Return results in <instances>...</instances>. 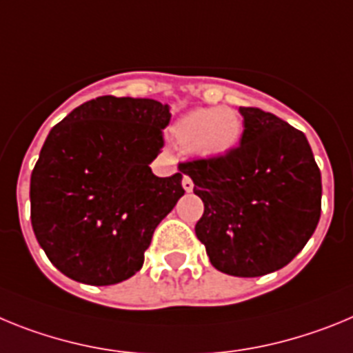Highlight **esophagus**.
I'll use <instances>...</instances> for the list:
<instances>
[{
	"label": "esophagus",
	"mask_w": 353,
	"mask_h": 353,
	"mask_svg": "<svg viewBox=\"0 0 353 353\" xmlns=\"http://www.w3.org/2000/svg\"><path fill=\"white\" fill-rule=\"evenodd\" d=\"M183 188H185L186 194H190V192H192V190H194V181L190 179L188 176L183 177Z\"/></svg>",
	"instance_id": "obj_1"
}]
</instances>
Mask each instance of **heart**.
<instances>
[{
  "mask_svg": "<svg viewBox=\"0 0 353 353\" xmlns=\"http://www.w3.org/2000/svg\"><path fill=\"white\" fill-rule=\"evenodd\" d=\"M170 134L181 149L201 158L216 159L231 154L238 147L243 124L238 112L229 106L195 108L176 119Z\"/></svg>",
  "mask_w": 353,
  "mask_h": 353,
  "instance_id": "obj_1",
  "label": "heart"
}]
</instances>
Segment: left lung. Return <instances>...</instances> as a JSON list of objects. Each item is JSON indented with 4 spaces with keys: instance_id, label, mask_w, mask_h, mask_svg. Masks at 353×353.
I'll return each instance as SVG.
<instances>
[{
    "instance_id": "1",
    "label": "left lung",
    "mask_w": 353,
    "mask_h": 353,
    "mask_svg": "<svg viewBox=\"0 0 353 353\" xmlns=\"http://www.w3.org/2000/svg\"><path fill=\"white\" fill-rule=\"evenodd\" d=\"M240 147L179 170L204 202L195 234L211 265L234 277H261L286 266L316 229L321 174L302 131L259 108L240 106Z\"/></svg>"
}]
</instances>
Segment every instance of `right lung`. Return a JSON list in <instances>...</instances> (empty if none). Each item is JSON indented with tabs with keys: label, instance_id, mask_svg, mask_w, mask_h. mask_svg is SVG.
<instances>
[{
	"label": "right lung",
	"instance_id": "right-lung-1",
	"mask_svg": "<svg viewBox=\"0 0 353 353\" xmlns=\"http://www.w3.org/2000/svg\"><path fill=\"white\" fill-rule=\"evenodd\" d=\"M168 104L103 96L49 131L30 181L32 228L49 261L72 281L110 286L143 265L154 229L185 190L158 177Z\"/></svg>",
	"mask_w": 353,
	"mask_h": 353
}]
</instances>
